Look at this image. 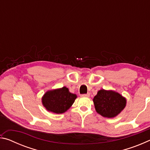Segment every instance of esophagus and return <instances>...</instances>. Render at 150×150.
Wrapping results in <instances>:
<instances>
[{
    "instance_id": "esophagus-1",
    "label": "esophagus",
    "mask_w": 150,
    "mask_h": 150,
    "mask_svg": "<svg viewBox=\"0 0 150 150\" xmlns=\"http://www.w3.org/2000/svg\"><path fill=\"white\" fill-rule=\"evenodd\" d=\"M90 94L87 93V94H83V95H81V96L82 97H89Z\"/></svg>"
}]
</instances>
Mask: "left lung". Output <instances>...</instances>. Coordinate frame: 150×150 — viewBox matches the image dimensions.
<instances>
[{
  "mask_svg": "<svg viewBox=\"0 0 150 150\" xmlns=\"http://www.w3.org/2000/svg\"><path fill=\"white\" fill-rule=\"evenodd\" d=\"M93 103L96 112L103 117L112 118L124 110L126 99L115 91L100 89L94 97Z\"/></svg>",
  "mask_w": 150,
  "mask_h": 150,
  "instance_id": "left-lung-1",
  "label": "left lung"
}]
</instances>
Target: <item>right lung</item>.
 <instances>
[{"instance_id":"right-lung-1","label":"right lung","mask_w":150,"mask_h":150,"mask_svg":"<svg viewBox=\"0 0 150 150\" xmlns=\"http://www.w3.org/2000/svg\"><path fill=\"white\" fill-rule=\"evenodd\" d=\"M77 96L63 87L47 91L42 98V103L47 111L55 114L65 112L72 106Z\"/></svg>"}]
</instances>
